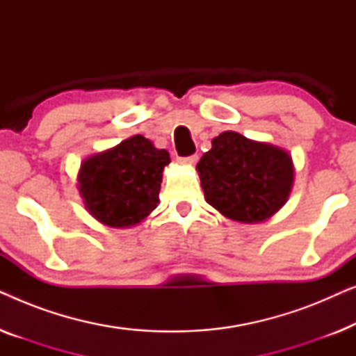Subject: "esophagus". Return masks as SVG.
Segmentation results:
<instances>
[{"instance_id":"obj_1","label":"esophagus","mask_w":356,"mask_h":356,"mask_svg":"<svg viewBox=\"0 0 356 356\" xmlns=\"http://www.w3.org/2000/svg\"><path fill=\"white\" fill-rule=\"evenodd\" d=\"M197 162V155H189V157H181L179 159V163L188 165V167H193Z\"/></svg>"}]
</instances>
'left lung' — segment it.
<instances>
[{"label":"left lung","instance_id":"obj_1","mask_svg":"<svg viewBox=\"0 0 356 356\" xmlns=\"http://www.w3.org/2000/svg\"><path fill=\"white\" fill-rule=\"evenodd\" d=\"M207 204L230 220L259 223L289 201L295 165L285 149L225 131L197 163Z\"/></svg>","mask_w":356,"mask_h":356}]
</instances>
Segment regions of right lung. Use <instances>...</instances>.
Here are the masks:
<instances>
[{
    "label": "right lung",
    "instance_id": "add662e5",
    "mask_svg": "<svg viewBox=\"0 0 356 356\" xmlns=\"http://www.w3.org/2000/svg\"><path fill=\"white\" fill-rule=\"evenodd\" d=\"M170 154L136 134L82 160L77 189L87 212L113 228L138 225L157 207Z\"/></svg>",
    "mask_w": 356,
    "mask_h": 356
}]
</instances>
